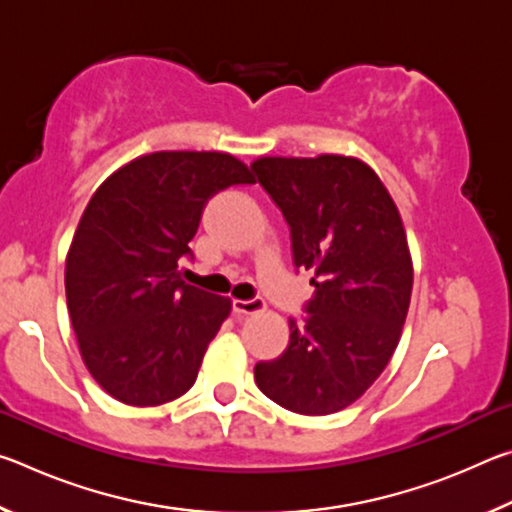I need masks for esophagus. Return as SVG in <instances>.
Here are the masks:
<instances>
[{"label": "esophagus", "instance_id": "obj_1", "mask_svg": "<svg viewBox=\"0 0 512 512\" xmlns=\"http://www.w3.org/2000/svg\"><path fill=\"white\" fill-rule=\"evenodd\" d=\"M266 305L264 300L253 298V300H232V311L241 316H250V314H259V311H264Z\"/></svg>", "mask_w": 512, "mask_h": 512}]
</instances>
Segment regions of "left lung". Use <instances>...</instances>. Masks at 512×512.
<instances>
[{
    "instance_id": "1",
    "label": "left lung",
    "mask_w": 512,
    "mask_h": 512,
    "mask_svg": "<svg viewBox=\"0 0 512 512\" xmlns=\"http://www.w3.org/2000/svg\"><path fill=\"white\" fill-rule=\"evenodd\" d=\"M250 169L289 223L293 264L316 287L305 325L291 320L287 350L259 361L255 381L293 413H336L368 391L400 343L413 289L400 210L352 155H264Z\"/></svg>"
}]
</instances>
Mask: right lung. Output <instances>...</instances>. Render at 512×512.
<instances>
[{"mask_svg":"<svg viewBox=\"0 0 512 512\" xmlns=\"http://www.w3.org/2000/svg\"><path fill=\"white\" fill-rule=\"evenodd\" d=\"M253 185L219 151H158L131 160L92 194L65 259V293L83 363L131 406H158L194 386L230 298L180 280L203 207Z\"/></svg>","mask_w":512,"mask_h":512,"instance_id":"obj_1","label":"right lung"}]
</instances>
